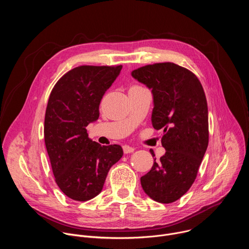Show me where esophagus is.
<instances>
[{"label": "esophagus", "instance_id": "1", "mask_svg": "<svg viewBox=\"0 0 249 249\" xmlns=\"http://www.w3.org/2000/svg\"><path fill=\"white\" fill-rule=\"evenodd\" d=\"M134 151H135V148H133V147H130V146H127V145L123 146L124 154H130V153H133Z\"/></svg>", "mask_w": 249, "mask_h": 249}]
</instances>
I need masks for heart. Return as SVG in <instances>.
<instances>
[{"label":"heart","instance_id":"b5f03b06","mask_svg":"<svg viewBox=\"0 0 249 249\" xmlns=\"http://www.w3.org/2000/svg\"><path fill=\"white\" fill-rule=\"evenodd\" d=\"M132 88H142V87H140V86H134V87H132Z\"/></svg>","mask_w":249,"mask_h":249}]
</instances>
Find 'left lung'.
I'll use <instances>...</instances> for the list:
<instances>
[{
  "mask_svg": "<svg viewBox=\"0 0 249 249\" xmlns=\"http://www.w3.org/2000/svg\"><path fill=\"white\" fill-rule=\"evenodd\" d=\"M132 77L152 89V123L163 130L165 154L141 177L145 193L168 204L178 200L192 186L209 143L208 105L198 78L174 63L141 67ZM155 156L154 151H150Z\"/></svg>",
  "mask_w": 249,
  "mask_h": 249,
  "instance_id": "8db88e82",
  "label": "left lung"
}]
</instances>
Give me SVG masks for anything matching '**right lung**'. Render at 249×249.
Masks as SVG:
<instances>
[{
	"mask_svg": "<svg viewBox=\"0 0 249 249\" xmlns=\"http://www.w3.org/2000/svg\"><path fill=\"white\" fill-rule=\"evenodd\" d=\"M122 65H84L66 73L54 86L47 103L44 140L55 181L75 201L98 195L110 167L123 156L119 145L101 146L86 127L98 119L99 104Z\"/></svg>",
	"mask_w": 249,
	"mask_h": 249,
	"instance_id": "obj_1",
	"label": "right lung"
}]
</instances>
